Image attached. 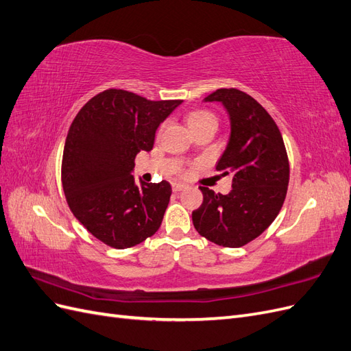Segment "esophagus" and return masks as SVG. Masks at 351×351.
Segmentation results:
<instances>
[{"mask_svg":"<svg viewBox=\"0 0 351 351\" xmlns=\"http://www.w3.org/2000/svg\"><path fill=\"white\" fill-rule=\"evenodd\" d=\"M183 189H186V186L184 184H182V183H173V190L176 193H178V192H182Z\"/></svg>","mask_w":351,"mask_h":351,"instance_id":"34e87169","label":"esophagus"}]
</instances>
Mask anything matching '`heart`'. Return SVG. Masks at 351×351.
Listing matches in <instances>:
<instances>
[{"mask_svg":"<svg viewBox=\"0 0 351 351\" xmlns=\"http://www.w3.org/2000/svg\"><path fill=\"white\" fill-rule=\"evenodd\" d=\"M209 123H217L215 115L210 111L196 110L187 115V124L190 127V130H193V129H196V127H200L204 124H209Z\"/></svg>","mask_w":351,"mask_h":351,"instance_id":"obj_1","label":"heart"}]
</instances>
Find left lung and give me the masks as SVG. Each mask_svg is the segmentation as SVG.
<instances>
[{
  "label": "left lung",
  "mask_w": 351,
  "mask_h": 351,
  "mask_svg": "<svg viewBox=\"0 0 351 351\" xmlns=\"http://www.w3.org/2000/svg\"><path fill=\"white\" fill-rule=\"evenodd\" d=\"M206 102H222L231 136L217 169L232 177L228 195L200 186L204 202L193 210L202 237L224 247H241L277 218L287 195L290 164L277 123L262 105L236 88L217 89Z\"/></svg>",
  "instance_id": "left-lung-1"
}]
</instances>
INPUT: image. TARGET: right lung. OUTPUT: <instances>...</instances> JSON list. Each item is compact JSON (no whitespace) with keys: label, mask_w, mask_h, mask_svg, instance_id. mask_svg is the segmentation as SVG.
Returning <instances> with one entry per match:
<instances>
[{"label":"right lung","mask_w":351,"mask_h":351,"mask_svg":"<svg viewBox=\"0 0 351 351\" xmlns=\"http://www.w3.org/2000/svg\"><path fill=\"white\" fill-rule=\"evenodd\" d=\"M182 102L107 89L74 117L62 152V190L73 215L107 246L133 247L161 227L171 186L165 180L136 186L132 169L136 155L154 147L158 125Z\"/></svg>","instance_id":"add662e5"}]
</instances>
